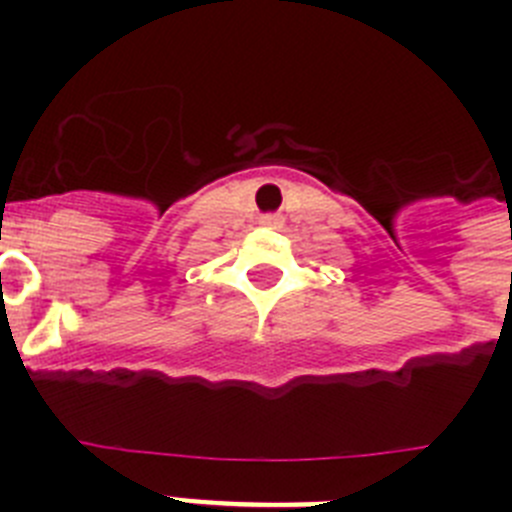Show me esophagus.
Wrapping results in <instances>:
<instances>
[{
  "mask_svg": "<svg viewBox=\"0 0 512 512\" xmlns=\"http://www.w3.org/2000/svg\"><path fill=\"white\" fill-rule=\"evenodd\" d=\"M261 223H264V225H279V217L277 215H264V217H261Z\"/></svg>",
  "mask_w": 512,
  "mask_h": 512,
  "instance_id": "34e87169",
  "label": "esophagus"
}]
</instances>
